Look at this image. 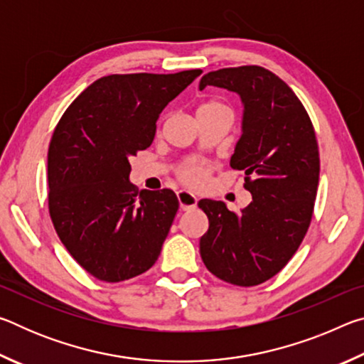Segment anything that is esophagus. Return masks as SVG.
Returning <instances> with one entry per match:
<instances>
[{
  "label": "esophagus",
  "instance_id": "34e87169",
  "mask_svg": "<svg viewBox=\"0 0 364 364\" xmlns=\"http://www.w3.org/2000/svg\"><path fill=\"white\" fill-rule=\"evenodd\" d=\"M178 202H180L181 210H193L197 205L196 196L188 193V191H178Z\"/></svg>",
  "mask_w": 364,
  "mask_h": 364
}]
</instances>
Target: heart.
<instances>
[{
  "instance_id": "b5f03b06",
  "label": "heart",
  "mask_w": 364,
  "mask_h": 364,
  "mask_svg": "<svg viewBox=\"0 0 364 364\" xmlns=\"http://www.w3.org/2000/svg\"><path fill=\"white\" fill-rule=\"evenodd\" d=\"M213 110H231L226 106L225 102L221 101H205L199 106L197 114L204 112H213ZM210 165L207 162H202V160H188L184 162L180 168H178V176L181 180L189 184V186H199V184L205 180V176L210 173Z\"/></svg>"
}]
</instances>
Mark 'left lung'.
Wrapping results in <instances>:
<instances>
[{
	"mask_svg": "<svg viewBox=\"0 0 364 364\" xmlns=\"http://www.w3.org/2000/svg\"><path fill=\"white\" fill-rule=\"evenodd\" d=\"M234 91L244 102L242 136L231 168L244 170L252 202L231 212L220 200H200L208 230L202 262L221 281L258 286L286 267L311 223L319 181L315 128L297 95L260 65L208 72L199 88Z\"/></svg>",
	"mask_w": 364,
	"mask_h": 364,
	"instance_id": "8db88e82",
	"label": "left lung"
}]
</instances>
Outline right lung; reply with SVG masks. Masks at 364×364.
Listing matches in <instances>:
<instances>
[{
	"mask_svg": "<svg viewBox=\"0 0 364 364\" xmlns=\"http://www.w3.org/2000/svg\"><path fill=\"white\" fill-rule=\"evenodd\" d=\"M202 73H114L91 83L58 122L48 149V208L60 242L104 282L157 262L178 212L171 189L139 191L130 157L151 146L157 117Z\"/></svg>",
	"mask_w": 364,
	"mask_h": 364,
	"instance_id": "right-lung-1",
	"label": "right lung"
}]
</instances>
